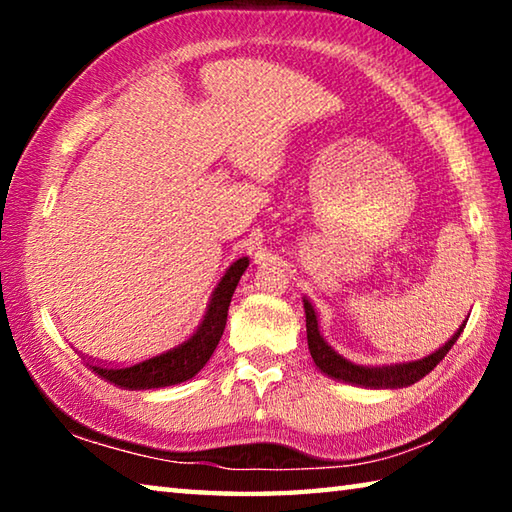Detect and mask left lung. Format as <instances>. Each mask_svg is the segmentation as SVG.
<instances>
[{"instance_id": "obj_1", "label": "left lung", "mask_w": 512, "mask_h": 512, "mask_svg": "<svg viewBox=\"0 0 512 512\" xmlns=\"http://www.w3.org/2000/svg\"><path fill=\"white\" fill-rule=\"evenodd\" d=\"M305 316H307V343H309V352L311 359H314L320 372H325L327 377L339 379V381H348V384H357V386H366V388H404L411 386L415 381H420L424 375L438 366L440 361L445 359V354L452 350V345L458 341L461 336L465 323L456 329V334L449 339L443 348H438L436 352H431L429 357L418 359V361H409V363H393V366H359V363H352L348 359H343L339 352L332 350V345H327L323 339L318 327V318L316 311L311 307V302L305 298Z\"/></svg>"}]
</instances>
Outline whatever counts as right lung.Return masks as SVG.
I'll return each instance as SVG.
<instances>
[{"mask_svg": "<svg viewBox=\"0 0 512 512\" xmlns=\"http://www.w3.org/2000/svg\"><path fill=\"white\" fill-rule=\"evenodd\" d=\"M248 268V257L237 259L225 275L221 277L219 287L214 289L210 305H207L205 316L201 325L196 327V332L189 336L176 348H171L162 354H155L144 361H137L133 366H103V363H90L92 372H97L101 379L110 381L126 391H146V388H164L180 384V381L192 379L198 375L207 361H210L212 352L219 345L225 320H228V307L235 293L241 275Z\"/></svg>", "mask_w": 512, "mask_h": 512, "instance_id": "obj_1", "label": "right lung"}]
</instances>
